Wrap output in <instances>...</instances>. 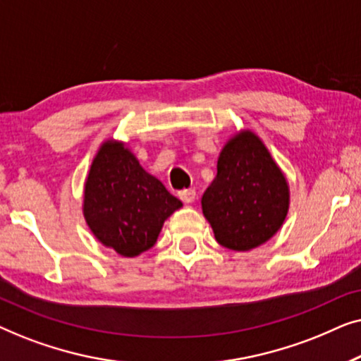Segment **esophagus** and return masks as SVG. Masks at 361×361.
<instances>
[{
    "label": "esophagus",
    "mask_w": 361,
    "mask_h": 361,
    "mask_svg": "<svg viewBox=\"0 0 361 361\" xmlns=\"http://www.w3.org/2000/svg\"><path fill=\"white\" fill-rule=\"evenodd\" d=\"M195 190L194 189H184L179 192V197L182 202H185V204H190V202L195 200Z\"/></svg>",
    "instance_id": "obj_1"
}]
</instances>
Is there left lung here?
<instances>
[{
	"label": "left lung",
	"instance_id": "obj_1",
	"mask_svg": "<svg viewBox=\"0 0 361 361\" xmlns=\"http://www.w3.org/2000/svg\"><path fill=\"white\" fill-rule=\"evenodd\" d=\"M202 210L215 240L233 251L253 250L281 228L289 210V185L253 131H241L224 146Z\"/></svg>",
	"mask_w": 361,
	"mask_h": 361
}]
</instances>
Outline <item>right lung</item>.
Returning a JSON list of instances; mask_svg holds the SVG:
<instances>
[{
  "label": "right lung",
  "mask_w": 361,
  "mask_h": 361,
  "mask_svg": "<svg viewBox=\"0 0 361 361\" xmlns=\"http://www.w3.org/2000/svg\"><path fill=\"white\" fill-rule=\"evenodd\" d=\"M180 207L123 142L108 140L100 146L83 192V216L100 243L126 258L141 255Z\"/></svg>",
  "instance_id": "right-lung-1"
}]
</instances>
